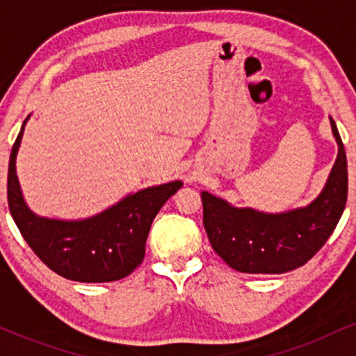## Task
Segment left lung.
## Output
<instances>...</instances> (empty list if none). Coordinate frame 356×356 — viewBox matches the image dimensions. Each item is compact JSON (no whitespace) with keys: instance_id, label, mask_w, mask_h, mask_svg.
<instances>
[{"instance_id":"obj_1","label":"left lung","mask_w":356,"mask_h":356,"mask_svg":"<svg viewBox=\"0 0 356 356\" xmlns=\"http://www.w3.org/2000/svg\"><path fill=\"white\" fill-rule=\"evenodd\" d=\"M338 155L325 187L306 207L268 214L234 207L202 192L204 227L211 246L232 269L251 275H281L303 266L337 227L348 195L346 154L337 124L330 117Z\"/></svg>"}]
</instances>
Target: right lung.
<instances>
[{
	"instance_id": "right-lung-1",
	"label": "right lung",
	"mask_w": 356,
	"mask_h": 356,
	"mask_svg": "<svg viewBox=\"0 0 356 356\" xmlns=\"http://www.w3.org/2000/svg\"><path fill=\"white\" fill-rule=\"evenodd\" d=\"M28 118L16 137L8 165V207L28 246L51 271L67 280L108 283L129 276L144 259L154 218L182 182L147 187L81 220L40 218L24 202L16 175V154Z\"/></svg>"
}]
</instances>
